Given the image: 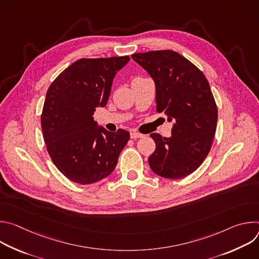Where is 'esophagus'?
Returning <instances> with one entry per match:
<instances>
[{"label":"esophagus","mask_w":259,"mask_h":259,"mask_svg":"<svg viewBox=\"0 0 259 259\" xmlns=\"http://www.w3.org/2000/svg\"><path fill=\"white\" fill-rule=\"evenodd\" d=\"M142 136H143V134H141V133H139V132H137V131H135V130H132V131L130 132V137L133 138V139H135V138H140V137H142Z\"/></svg>","instance_id":"34e87169"}]
</instances>
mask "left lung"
Returning <instances> with one entry per match:
<instances>
[{
  "instance_id": "left-lung-1",
  "label": "left lung",
  "mask_w": 259,
  "mask_h": 259,
  "mask_svg": "<svg viewBox=\"0 0 259 259\" xmlns=\"http://www.w3.org/2000/svg\"><path fill=\"white\" fill-rule=\"evenodd\" d=\"M156 84L157 112L173 122L170 137L152 133L156 150L149 158L158 175L177 179L197 170L210 152L217 105L204 73L172 50L132 54Z\"/></svg>"
}]
</instances>
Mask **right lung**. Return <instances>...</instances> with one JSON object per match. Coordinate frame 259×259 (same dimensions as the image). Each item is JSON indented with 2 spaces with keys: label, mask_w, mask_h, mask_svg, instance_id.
<instances>
[{
  "label": "right lung",
  "mask_w": 259,
  "mask_h": 259,
  "mask_svg": "<svg viewBox=\"0 0 259 259\" xmlns=\"http://www.w3.org/2000/svg\"><path fill=\"white\" fill-rule=\"evenodd\" d=\"M130 57L81 58L50 85L41 115L48 154L69 180L90 184L114 171L130 133L109 132L93 119L105 106L113 80Z\"/></svg>",
  "instance_id": "right-lung-1"
}]
</instances>
